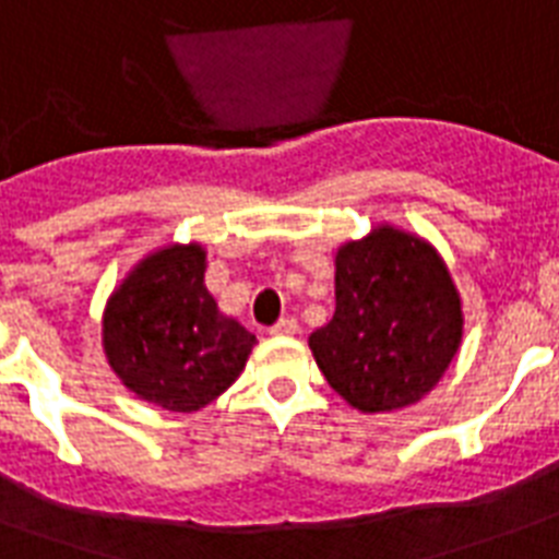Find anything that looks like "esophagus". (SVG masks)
Wrapping results in <instances>:
<instances>
[{"label":"esophagus","instance_id":"1","mask_svg":"<svg viewBox=\"0 0 559 559\" xmlns=\"http://www.w3.org/2000/svg\"><path fill=\"white\" fill-rule=\"evenodd\" d=\"M270 333L272 336H293V333H298V322L293 316H284V319H278V322L272 324Z\"/></svg>","mask_w":559,"mask_h":559}]
</instances>
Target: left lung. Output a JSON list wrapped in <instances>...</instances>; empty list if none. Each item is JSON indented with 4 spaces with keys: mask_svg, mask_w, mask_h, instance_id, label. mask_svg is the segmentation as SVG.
I'll use <instances>...</instances> for the list:
<instances>
[{
    "mask_svg": "<svg viewBox=\"0 0 559 559\" xmlns=\"http://www.w3.org/2000/svg\"><path fill=\"white\" fill-rule=\"evenodd\" d=\"M464 336L459 289L441 254L417 235L377 226L336 252V310L310 333L324 380L373 415L429 394Z\"/></svg>",
    "mask_w": 559,
    "mask_h": 559,
    "instance_id": "left-lung-1",
    "label": "left lung"
}]
</instances>
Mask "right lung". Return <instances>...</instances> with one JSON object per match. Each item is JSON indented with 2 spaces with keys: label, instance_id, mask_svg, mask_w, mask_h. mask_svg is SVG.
I'll return each instance as SVG.
<instances>
[{
  "label": "right lung",
  "instance_id": "1",
  "mask_svg": "<svg viewBox=\"0 0 559 559\" xmlns=\"http://www.w3.org/2000/svg\"><path fill=\"white\" fill-rule=\"evenodd\" d=\"M254 333L217 310L205 249L170 243L133 266L104 310V354L139 400L200 412L240 377Z\"/></svg>",
  "mask_w": 559,
  "mask_h": 559
}]
</instances>
